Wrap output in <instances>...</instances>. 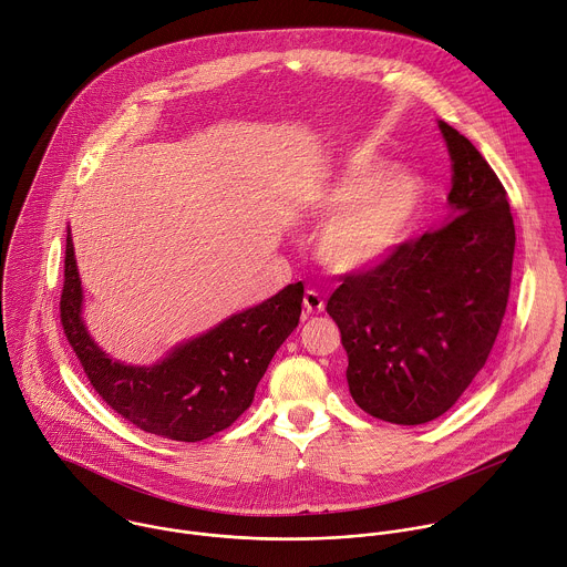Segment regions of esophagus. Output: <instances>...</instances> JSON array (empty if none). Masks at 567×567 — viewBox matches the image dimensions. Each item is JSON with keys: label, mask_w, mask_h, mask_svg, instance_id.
Returning <instances> with one entry per match:
<instances>
[{"label": "esophagus", "mask_w": 567, "mask_h": 567, "mask_svg": "<svg viewBox=\"0 0 567 567\" xmlns=\"http://www.w3.org/2000/svg\"><path fill=\"white\" fill-rule=\"evenodd\" d=\"M303 308H306V312L317 315V312H323L326 301L321 299V295H319L317 290H306V295H303Z\"/></svg>", "instance_id": "esophagus-1"}]
</instances>
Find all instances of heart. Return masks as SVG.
I'll return each instance as SVG.
<instances>
[{"label": "heart", "instance_id": "1", "mask_svg": "<svg viewBox=\"0 0 567 567\" xmlns=\"http://www.w3.org/2000/svg\"><path fill=\"white\" fill-rule=\"evenodd\" d=\"M423 204L419 175L388 173L379 159L350 162L308 195V215L326 219L315 237V255L337 275L372 270L410 239Z\"/></svg>", "mask_w": 567, "mask_h": 567}]
</instances>
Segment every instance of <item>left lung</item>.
Segmentation results:
<instances>
[{
    "label": "left lung",
    "instance_id": "1",
    "mask_svg": "<svg viewBox=\"0 0 567 567\" xmlns=\"http://www.w3.org/2000/svg\"><path fill=\"white\" fill-rule=\"evenodd\" d=\"M436 124L452 162L443 226L346 277L326 308L354 403L399 425L427 423L458 401L485 365L509 295L516 237L505 188L467 137Z\"/></svg>",
    "mask_w": 567,
    "mask_h": 567
}]
</instances>
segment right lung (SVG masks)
<instances>
[{
	"instance_id": "obj_1",
	"label": "right lung",
	"mask_w": 567,
	"mask_h": 567,
	"mask_svg": "<svg viewBox=\"0 0 567 567\" xmlns=\"http://www.w3.org/2000/svg\"><path fill=\"white\" fill-rule=\"evenodd\" d=\"M303 284H290L259 306L173 346L153 365L113 359L84 321V288L71 228L66 235L62 323L84 372L100 396L140 430L202 441L244 414L275 352L299 326Z\"/></svg>"
}]
</instances>
